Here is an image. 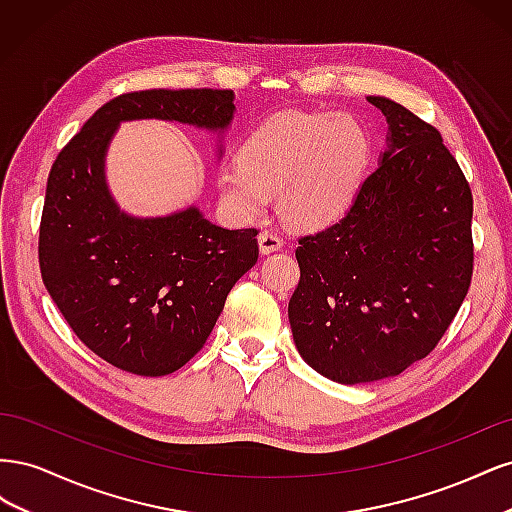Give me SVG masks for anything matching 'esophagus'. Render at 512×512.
Instances as JSON below:
<instances>
[{
  "instance_id": "1",
  "label": "esophagus",
  "mask_w": 512,
  "mask_h": 512,
  "mask_svg": "<svg viewBox=\"0 0 512 512\" xmlns=\"http://www.w3.org/2000/svg\"><path fill=\"white\" fill-rule=\"evenodd\" d=\"M258 245H260V254H273L282 250L284 239L280 235H275V232L265 230L258 235Z\"/></svg>"
}]
</instances>
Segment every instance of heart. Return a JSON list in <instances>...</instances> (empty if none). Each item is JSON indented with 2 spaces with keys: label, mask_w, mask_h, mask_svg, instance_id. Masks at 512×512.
Segmentation results:
<instances>
[{
  "label": "heart",
  "mask_w": 512,
  "mask_h": 512,
  "mask_svg": "<svg viewBox=\"0 0 512 512\" xmlns=\"http://www.w3.org/2000/svg\"><path fill=\"white\" fill-rule=\"evenodd\" d=\"M371 136L346 113H277L247 134L237 162H224L215 185L239 220L265 213L277 192L282 218L322 228L350 209L371 162Z\"/></svg>",
  "instance_id": "1"
}]
</instances>
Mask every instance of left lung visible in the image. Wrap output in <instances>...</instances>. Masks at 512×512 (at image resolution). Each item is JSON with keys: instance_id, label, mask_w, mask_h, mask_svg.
Segmentation results:
<instances>
[{"instance_id": "1", "label": "left lung", "mask_w": 512, "mask_h": 512, "mask_svg": "<svg viewBox=\"0 0 512 512\" xmlns=\"http://www.w3.org/2000/svg\"><path fill=\"white\" fill-rule=\"evenodd\" d=\"M386 149L337 224L299 239L288 303L303 361L339 384L425 359L472 280V192L440 132L389 98Z\"/></svg>"}]
</instances>
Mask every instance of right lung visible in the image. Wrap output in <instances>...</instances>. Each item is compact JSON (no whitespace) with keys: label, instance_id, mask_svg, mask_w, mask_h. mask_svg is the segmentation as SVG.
I'll use <instances>...</instances> for the list:
<instances>
[{"label":"right lung","instance_id":"right-lung-1","mask_svg":"<svg viewBox=\"0 0 512 512\" xmlns=\"http://www.w3.org/2000/svg\"><path fill=\"white\" fill-rule=\"evenodd\" d=\"M235 117L230 89H147L91 115L59 151L40 222L42 282L76 337L138 376H166L205 346L230 288L258 260L256 228L228 230L196 205L158 218L121 211L106 151L123 121H177L220 138Z\"/></svg>","mask_w":512,"mask_h":512}]
</instances>
